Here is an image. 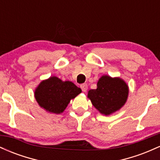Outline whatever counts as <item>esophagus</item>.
<instances>
[{
	"label": "esophagus",
	"instance_id": "esophagus-1",
	"mask_svg": "<svg viewBox=\"0 0 160 160\" xmlns=\"http://www.w3.org/2000/svg\"><path fill=\"white\" fill-rule=\"evenodd\" d=\"M80 88H81V89H82V92H86V90H87V85H86V83L82 84V85H80Z\"/></svg>",
	"mask_w": 160,
	"mask_h": 160
}]
</instances>
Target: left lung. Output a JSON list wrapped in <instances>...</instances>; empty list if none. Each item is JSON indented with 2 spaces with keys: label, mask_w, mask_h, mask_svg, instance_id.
I'll return each instance as SVG.
<instances>
[{
  "label": "left lung",
  "mask_w": 160,
  "mask_h": 160,
  "mask_svg": "<svg viewBox=\"0 0 160 160\" xmlns=\"http://www.w3.org/2000/svg\"><path fill=\"white\" fill-rule=\"evenodd\" d=\"M128 85L120 78L104 75L97 82V89L88 92V98L102 114L108 116L120 110L126 102Z\"/></svg>",
  "instance_id": "left-lung-1"
}]
</instances>
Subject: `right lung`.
Wrapping results in <instances>:
<instances>
[{
	"mask_svg": "<svg viewBox=\"0 0 160 160\" xmlns=\"http://www.w3.org/2000/svg\"><path fill=\"white\" fill-rule=\"evenodd\" d=\"M81 89L71 81H62L57 77L43 80L34 91V97L41 108L49 113L59 114L71 99L81 93Z\"/></svg>",
	"mask_w": 160,
	"mask_h": 160,
	"instance_id": "1",
	"label": "right lung"
}]
</instances>
